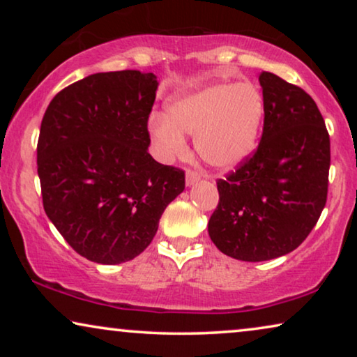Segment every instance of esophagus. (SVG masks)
<instances>
[{"label": "esophagus", "instance_id": "1", "mask_svg": "<svg viewBox=\"0 0 357 357\" xmlns=\"http://www.w3.org/2000/svg\"><path fill=\"white\" fill-rule=\"evenodd\" d=\"M199 180V174L197 172V170L193 169H188L187 174H185V182H187V185H193L197 183Z\"/></svg>", "mask_w": 357, "mask_h": 357}]
</instances>
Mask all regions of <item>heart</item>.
<instances>
[{
    "label": "heart",
    "mask_w": 357,
    "mask_h": 357,
    "mask_svg": "<svg viewBox=\"0 0 357 357\" xmlns=\"http://www.w3.org/2000/svg\"><path fill=\"white\" fill-rule=\"evenodd\" d=\"M265 119V100L248 82H218L172 100L167 116L154 115L149 133L160 154L177 158L187 153L182 133L195 136L204 162L232 169L255 149Z\"/></svg>",
    "instance_id": "heart-1"
}]
</instances>
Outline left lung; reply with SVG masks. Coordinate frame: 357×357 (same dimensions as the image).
Wrapping results in <instances>:
<instances>
[{"instance_id": "1", "label": "left lung", "mask_w": 357, "mask_h": 357, "mask_svg": "<svg viewBox=\"0 0 357 357\" xmlns=\"http://www.w3.org/2000/svg\"><path fill=\"white\" fill-rule=\"evenodd\" d=\"M263 133L236 170L218 178L208 232L219 250L265 261L296 250L319 221L328 195L330 135L315 100L263 71Z\"/></svg>"}]
</instances>
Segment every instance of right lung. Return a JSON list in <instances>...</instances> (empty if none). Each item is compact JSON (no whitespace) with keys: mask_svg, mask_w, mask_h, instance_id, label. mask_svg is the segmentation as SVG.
Masks as SVG:
<instances>
[{"mask_svg":"<svg viewBox=\"0 0 357 357\" xmlns=\"http://www.w3.org/2000/svg\"><path fill=\"white\" fill-rule=\"evenodd\" d=\"M158 81L135 70L97 73L48 104L37 143L47 216L75 252L102 265L149 245L185 172L148 153Z\"/></svg>","mask_w":357,"mask_h":357,"instance_id":"obj_1","label":"right lung"}]
</instances>
